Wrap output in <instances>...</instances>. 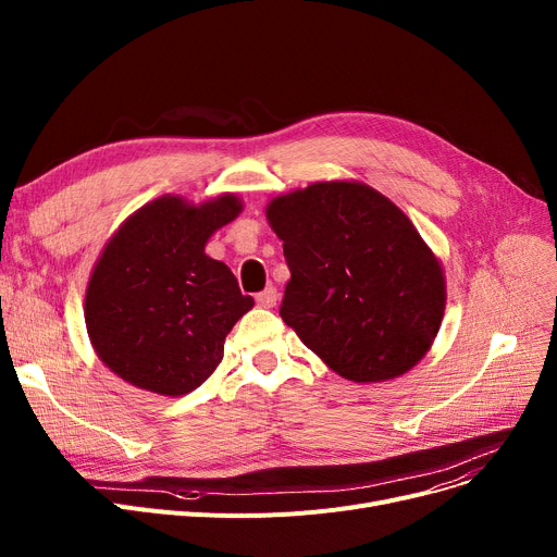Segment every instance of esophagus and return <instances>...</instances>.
Here are the masks:
<instances>
[{"instance_id":"esophagus-1","label":"esophagus","mask_w":557,"mask_h":557,"mask_svg":"<svg viewBox=\"0 0 557 557\" xmlns=\"http://www.w3.org/2000/svg\"><path fill=\"white\" fill-rule=\"evenodd\" d=\"M255 300H257V305L263 307V309L275 307V302H277V288H275V286H267L263 290H259V294L255 296Z\"/></svg>"}]
</instances>
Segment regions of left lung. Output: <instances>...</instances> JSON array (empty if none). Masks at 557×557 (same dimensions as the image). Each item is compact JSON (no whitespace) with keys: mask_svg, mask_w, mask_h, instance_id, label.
Wrapping results in <instances>:
<instances>
[{"mask_svg":"<svg viewBox=\"0 0 557 557\" xmlns=\"http://www.w3.org/2000/svg\"><path fill=\"white\" fill-rule=\"evenodd\" d=\"M290 280L280 315L349 382H386L431 347L445 277L416 225L361 183H313L267 210Z\"/></svg>","mask_w":557,"mask_h":557,"instance_id":"obj_1","label":"left lung"}]
</instances>
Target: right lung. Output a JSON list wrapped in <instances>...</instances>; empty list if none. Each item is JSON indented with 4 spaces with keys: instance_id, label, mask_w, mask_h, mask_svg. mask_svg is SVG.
<instances>
[{
    "instance_id": "obj_1",
    "label": "right lung",
    "mask_w": 557,
    "mask_h": 557,
    "mask_svg": "<svg viewBox=\"0 0 557 557\" xmlns=\"http://www.w3.org/2000/svg\"><path fill=\"white\" fill-rule=\"evenodd\" d=\"M239 212L232 194L198 208L162 196L114 232L87 284L85 325L124 382L178 397L216 370L225 336L255 300L205 244Z\"/></svg>"
}]
</instances>
